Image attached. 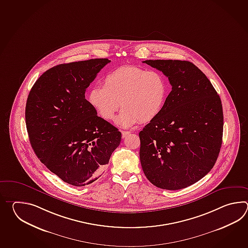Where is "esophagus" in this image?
Masks as SVG:
<instances>
[{
    "label": "esophagus",
    "mask_w": 248,
    "mask_h": 248,
    "mask_svg": "<svg viewBox=\"0 0 248 248\" xmlns=\"http://www.w3.org/2000/svg\"><path fill=\"white\" fill-rule=\"evenodd\" d=\"M122 138H125V137H127L130 134V131H122Z\"/></svg>",
    "instance_id": "esophagus-1"
}]
</instances>
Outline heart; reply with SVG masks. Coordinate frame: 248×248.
I'll return each instance as SVG.
<instances>
[{
    "mask_svg": "<svg viewBox=\"0 0 248 248\" xmlns=\"http://www.w3.org/2000/svg\"><path fill=\"white\" fill-rule=\"evenodd\" d=\"M167 96L168 84L162 74L129 65L107 74L104 86L91 88L89 102L106 121L113 119L121 102L123 109L117 124L127 127L155 120L163 110Z\"/></svg>",
    "mask_w": 248,
    "mask_h": 248,
    "instance_id": "1",
    "label": "heart"
}]
</instances>
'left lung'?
Instances as JSON below:
<instances>
[{"mask_svg":"<svg viewBox=\"0 0 248 248\" xmlns=\"http://www.w3.org/2000/svg\"><path fill=\"white\" fill-rule=\"evenodd\" d=\"M169 78L172 90L163 110L142 128L140 161L147 179L164 190H180L215 166L223 131L221 98L194 63L145 60Z\"/></svg>","mask_w":248,"mask_h":248,"instance_id":"left-lung-1","label":"left lung"}]
</instances>
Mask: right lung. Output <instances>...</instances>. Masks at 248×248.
<instances>
[{
    "instance_id": "add662e5",
    "label": "right lung",
    "mask_w": 248,
    "mask_h": 248,
    "mask_svg": "<svg viewBox=\"0 0 248 248\" xmlns=\"http://www.w3.org/2000/svg\"><path fill=\"white\" fill-rule=\"evenodd\" d=\"M111 61L95 58L61 63L36 80L27 97L26 124L32 149L64 183L90 185L98 179L122 133L98 117L85 98L97 74Z\"/></svg>"
}]
</instances>
